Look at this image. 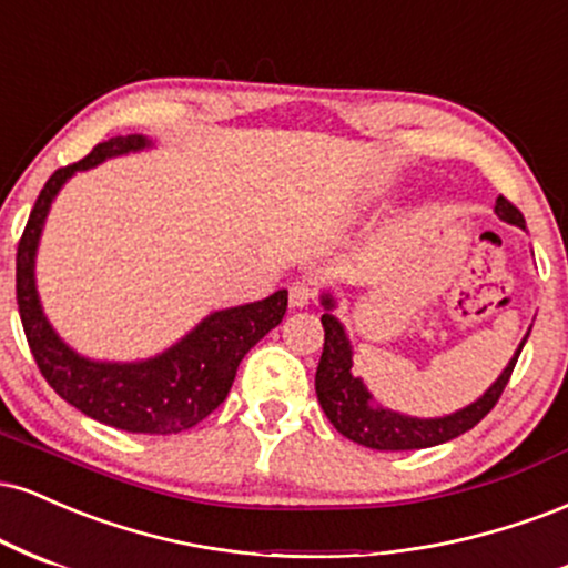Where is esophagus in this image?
Listing matches in <instances>:
<instances>
[{
	"mask_svg": "<svg viewBox=\"0 0 568 568\" xmlns=\"http://www.w3.org/2000/svg\"><path fill=\"white\" fill-rule=\"evenodd\" d=\"M316 297V286L308 278H297V282H292L290 286V305L292 308H305V305H311V300Z\"/></svg>",
	"mask_w": 568,
	"mask_h": 568,
	"instance_id": "1",
	"label": "esophagus"
}]
</instances>
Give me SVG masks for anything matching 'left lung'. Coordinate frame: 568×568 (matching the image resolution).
<instances>
[{"instance_id": "1", "label": "left lung", "mask_w": 568, "mask_h": 568, "mask_svg": "<svg viewBox=\"0 0 568 568\" xmlns=\"http://www.w3.org/2000/svg\"><path fill=\"white\" fill-rule=\"evenodd\" d=\"M497 215L508 220L513 225H521L526 229V220L516 204H510L508 199H497ZM324 308L326 313L322 316L324 324V351L322 362H318L316 369V396L318 404H322L324 415L329 417V423L335 425L337 433H343L351 442L369 446V449L379 452H406V449H428V446L452 442V438L463 436L470 428H476L481 419L495 409V404L503 396L505 385L516 369L518 356H521L524 343L518 345L516 356L510 358V364L505 366L503 375L497 377V383L491 385L489 390L478 398L476 404L465 406V409L455 412L449 417L438 419H417L398 415V412L383 409L372 402L369 390L364 388V383L358 377H353L351 366V343L345 337L343 324L332 316V308H335V300L324 295Z\"/></svg>"}]
</instances>
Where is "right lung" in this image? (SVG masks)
<instances>
[{
  "label": "right lung",
  "mask_w": 568,
  "mask_h": 568,
  "mask_svg": "<svg viewBox=\"0 0 568 568\" xmlns=\"http://www.w3.org/2000/svg\"><path fill=\"white\" fill-rule=\"evenodd\" d=\"M145 145L149 140L143 135L111 138L98 143L82 162L52 172L18 242L16 295L33 362L63 402L111 428L172 436L199 425L225 402L246 351L282 324L286 290L260 303L212 313L162 356L138 364L90 362L52 332L33 286V255L52 199L77 170H90L103 159Z\"/></svg>",
  "instance_id": "right-lung-1"
}]
</instances>
